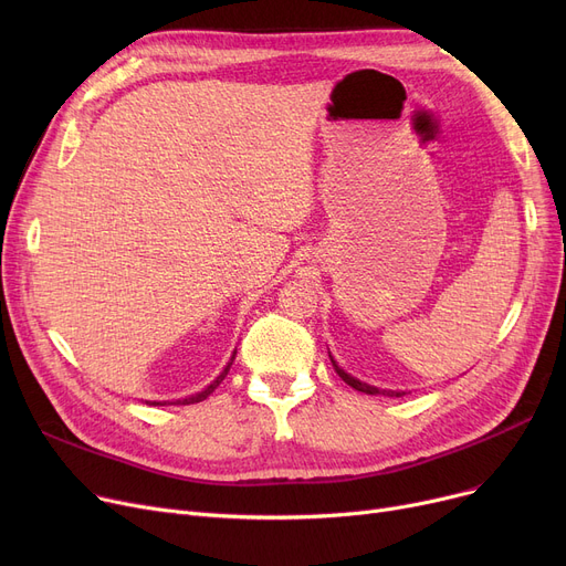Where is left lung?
Masks as SVG:
<instances>
[{
  "label": "left lung",
  "mask_w": 566,
  "mask_h": 566,
  "mask_svg": "<svg viewBox=\"0 0 566 566\" xmlns=\"http://www.w3.org/2000/svg\"><path fill=\"white\" fill-rule=\"evenodd\" d=\"M331 360H333V355H331ZM333 367H335V371L339 374V378L344 380V382H348L350 388H355L358 392H365V395H388V397H403L406 392H395V390H378V388H374V385H367V382H363V380H358V378H353L350 374H346L335 360H333Z\"/></svg>",
  "instance_id": "obj_1"
}]
</instances>
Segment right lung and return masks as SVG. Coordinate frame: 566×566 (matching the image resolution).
Here are the masks:
<instances>
[{"label":"right lung","mask_w":566,"mask_h":566,"mask_svg":"<svg viewBox=\"0 0 566 566\" xmlns=\"http://www.w3.org/2000/svg\"><path fill=\"white\" fill-rule=\"evenodd\" d=\"M233 358H235V350H233V355H231V360L227 363V367L220 371V376L211 382V385H206V388L201 390V392H197V395H190V397H186V399H176V401H148L151 406H165V403H176V406H188V403H199V401H203L208 395H213L216 392V388L218 385L224 380V376L229 374V369H231V365H233Z\"/></svg>","instance_id":"obj_1"}]
</instances>
